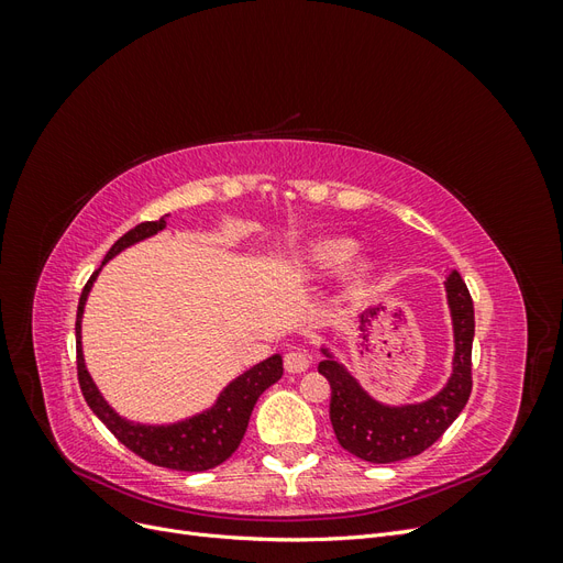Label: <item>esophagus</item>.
<instances>
[{"label":"esophagus","mask_w":563,"mask_h":563,"mask_svg":"<svg viewBox=\"0 0 563 563\" xmlns=\"http://www.w3.org/2000/svg\"><path fill=\"white\" fill-rule=\"evenodd\" d=\"M310 366V354L305 350H288L284 354V368L288 373H302Z\"/></svg>","instance_id":"obj_1"}]
</instances>
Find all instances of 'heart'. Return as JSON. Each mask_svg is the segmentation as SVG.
I'll list each match as a JSON object with an SVG mask.
<instances>
[{
    "label": "heart",
    "mask_w": 563,
    "mask_h": 563,
    "mask_svg": "<svg viewBox=\"0 0 563 563\" xmlns=\"http://www.w3.org/2000/svg\"><path fill=\"white\" fill-rule=\"evenodd\" d=\"M352 253H354V242L350 240H323L305 251V255L298 263V269L305 277L321 275V272H329V269H335L338 265H343ZM368 275H371V265L366 261H360L350 272V282L352 286H360L368 279Z\"/></svg>",
    "instance_id": "b5f03b06"
}]
</instances>
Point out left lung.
Segmentation results:
<instances>
[{"instance_id":"left-lung-1","label":"left lung","mask_w":563,"mask_h":563,"mask_svg":"<svg viewBox=\"0 0 563 563\" xmlns=\"http://www.w3.org/2000/svg\"><path fill=\"white\" fill-rule=\"evenodd\" d=\"M446 294L455 333L453 376L430 401L383 406L338 362H319V373L331 383V424L338 444L366 463H397L428 451L451 428L472 395L474 305L457 272L446 279Z\"/></svg>"}]
</instances>
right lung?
Returning a JSON list of instances; mask_svg holds the SVG:
<instances>
[{"label":"right lung","mask_w":563,"mask_h":563,"mask_svg":"<svg viewBox=\"0 0 563 563\" xmlns=\"http://www.w3.org/2000/svg\"><path fill=\"white\" fill-rule=\"evenodd\" d=\"M166 225V220H147V223L135 225L129 230L124 236L112 244L108 251L106 261L108 263L112 255H117L122 249L145 240V236L157 234ZM98 275V269L87 282L79 298V308H77V323H75V333H77V378L81 395L91 406V411L100 418V422L122 441V444L133 451L135 455H141L147 463L166 467V470H178V472H203L218 467L220 463L240 449L244 432L249 428V418L255 401L263 395V391L275 385L284 376V366H282V356L275 354L269 360L261 362L258 366H253L246 371L244 376L236 378L225 387L223 395L218 397L216 406L207 413H199L190 420L178 422V424H168V428H145V424H133L126 422L124 418H119L112 408L106 404V399L100 397V391L96 389L87 366H84V356H81V312H84V302H87V296L91 291V284Z\"/></svg>","instance_id":"1"}]
</instances>
